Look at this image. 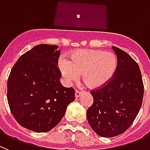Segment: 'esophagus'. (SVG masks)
Returning a JSON list of instances; mask_svg holds the SVG:
<instances>
[{
	"label": "esophagus",
	"mask_w": 150,
	"mask_h": 150,
	"mask_svg": "<svg viewBox=\"0 0 150 150\" xmlns=\"http://www.w3.org/2000/svg\"><path fill=\"white\" fill-rule=\"evenodd\" d=\"M82 93H83V92L82 91H80V90H75V98H78L79 96H81L82 95Z\"/></svg>",
	"instance_id": "esophagus-1"
}]
</instances>
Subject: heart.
I'll return each instance as SVG.
<instances>
[{
	"label": "heart",
	"instance_id": "1",
	"mask_svg": "<svg viewBox=\"0 0 150 150\" xmlns=\"http://www.w3.org/2000/svg\"><path fill=\"white\" fill-rule=\"evenodd\" d=\"M60 73L67 83L81 75L91 88H98L108 83L117 68L115 54L98 50H78L70 55L69 60H59Z\"/></svg>",
	"mask_w": 150,
	"mask_h": 150
}]
</instances>
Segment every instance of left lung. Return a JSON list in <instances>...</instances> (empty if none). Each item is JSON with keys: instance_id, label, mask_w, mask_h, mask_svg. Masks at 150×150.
I'll list each match as a JSON object with an SVG mask.
<instances>
[{"instance_id": "left-lung-1", "label": "left lung", "mask_w": 150, "mask_h": 150, "mask_svg": "<svg viewBox=\"0 0 150 150\" xmlns=\"http://www.w3.org/2000/svg\"><path fill=\"white\" fill-rule=\"evenodd\" d=\"M117 68L111 80L90 93L93 103L87 111L92 129L98 135H120L131 126L141 109L144 87L137 62L120 48L112 46Z\"/></svg>"}]
</instances>
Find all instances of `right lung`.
Masks as SVG:
<instances>
[{"instance_id":"add662e5","label":"right lung","mask_w":150,"mask_h":150,"mask_svg":"<svg viewBox=\"0 0 150 150\" xmlns=\"http://www.w3.org/2000/svg\"><path fill=\"white\" fill-rule=\"evenodd\" d=\"M57 45H38L21 55L7 81L9 108L18 124L36 132L52 130L75 100V90L63 87Z\"/></svg>"}]
</instances>
